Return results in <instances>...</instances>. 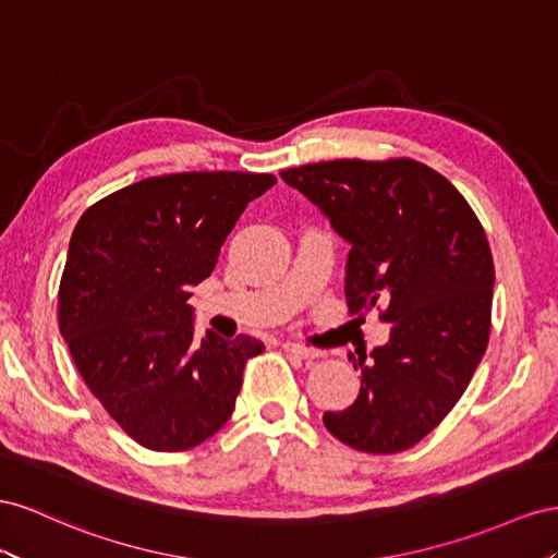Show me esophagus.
Listing matches in <instances>:
<instances>
[{
  "label": "esophagus",
  "mask_w": 558,
  "mask_h": 558,
  "mask_svg": "<svg viewBox=\"0 0 558 558\" xmlns=\"http://www.w3.org/2000/svg\"><path fill=\"white\" fill-rule=\"evenodd\" d=\"M282 350H284V353L301 357V360H317V357H323V350H315V348L301 345V343H292V341L282 343Z\"/></svg>",
  "instance_id": "esophagus-1"
}]
</instances>
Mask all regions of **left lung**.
<instances>
[{"label":"left lung","instance_id":"obj_1","mask_svg":"<svg viewBox=\"0 0 558 558\" xmlns=\"http://www.w3.org/2000/svg\"><path fill=\"white\" fill-rule=\"evenodd\" d=\"M280 178L350 245V311L384 301L392 323L388 343L348 353L360 395L323 423L357 451H404L453 409L484 357L496 282L486 233L456 186L411 158H343Z\"/></svg>","mask_w":558,"mask_h":558}]
</instances>
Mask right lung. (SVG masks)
<instances>
[{
	"label": "right lung",
	"instance_id": "add662e5",
	"mask_svg": "<svg viewBox=\"0 0 558 558\" xmlns=\"http://www.w3.org/2000/svg\"><path fill=\"white\" fill-rule=\"evenodd\" d=\"M274 174L180 172L102 198L76 221L58 320L78 374L125 435L186 451L225 425L252 337H196L191 290L213 276L247 203Z\"/></svg>",
	"mask_w": 558,
	"mask_h": 558
}]
</instances>
